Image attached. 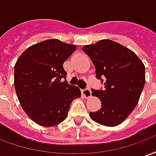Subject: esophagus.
Wrapping results in <instances>:
<instances>
[{"label":"esophagus","mask_w":156,"mask_h":156,"mask_svg":"<svg viewBox=\"0 0 156 156\" xmlns=\"http://www.w3.org/2000/svg\"><path fill=\"white\" fill-rule=\"evenodd\" d=\"M91 90L89 88H85L83 90H82V94L84 96L85 98H89L91 97Z\"/></svg>","instance_id":"1"}]
</instances>
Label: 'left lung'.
<instances>
[{"label": "left lung", "instance_id": "obj_1", "mask_svg": "<svg viewBox=\"0 0 156 156\" xmlns=\"http://www.w3.org/2000/svg\"><path fill=\"white\" fill-rule=\"evenodd\" d=\"M82 50L95 66L96 78H105V90H92L102 108L89 113L92 119L115 127L130 115L137 105L145 83L144 65L134 51L109 39L85 45Z\"/></svg>", "mask_w": 156, "mask_h": 156}]
</instances>
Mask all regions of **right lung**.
I'll use <instances>...</instances> for the list:
<instances>
[{"instance_id": "1", "label": "right lung", "mask_w": 156, "mask_h": 156, "mask_svg": "<svg viewBox=\"0 0 156 156\" xmlns=\"http://www.w3.org/2000/svg\"><path fill=\"white\" fill-rule=\"evenodd\" d=\"M73 44L58 39L45 40L26 49L14 67V86L23 110L43 127L58 125L68 116L81 90L68 84L64 62L76 50Z\"/></svg>"}]
</instances>
